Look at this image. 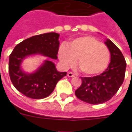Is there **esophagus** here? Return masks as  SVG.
I'll use <instances>...</instances> for the list:
<instances>
[{"mask_svg":"<svg viewBox=\"0 0 132 132\" xmlns=\"http://www.w3.org/2000/svg\"><path fill=\"white\" fill-rule=\"evenodd\" d=\"M67 76L69 77H75V75L72 72H68V73H67Z\"/></svg>","mask_w":132,"mask_h":132,"instance_id":"34e87169","label":"esophagus"}]
</instances>
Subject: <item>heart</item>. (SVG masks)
I'll use <instances>...</instances> for the list:
<instances>
[{"instance_id": "1", "label": "heart", "mask_w": 132, "mask_h": 132, "mask_svg": "<svg viewBox=\"0 0 132 132\" xmlns=\"http://www.w3.org/2000/svg\"><path fill=\"white\" fill-rule=\"evenodd\" d=\"M58 57L64 68L74 66L77 60L83 73L91 76L105 70L110 53L106 45L92 36H86L72 39L68 45L62 43L58 50Z\"/></svg>"}]
</instances>
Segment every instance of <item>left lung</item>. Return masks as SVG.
<instances>
[{
	"label": "left lung",
	"mask_w": 132,
	"mask_h": 132,
	"mask_svg": "<svg viewBox=\"0 0 132 132\" xmlns=\"http://www.w3.org/2000/svg\"><path fill=\"white\" fill-rule=\"evenodd\" d=\"M105 44L110 53V63L101 74L92 77H81L82 84L75 90L80 100L90 104H101L109 101L119 90L125 78L126 62L123 53L110 40Z\"/></svg>",
	"instance_id": "8db88e82"
}]
</instances>
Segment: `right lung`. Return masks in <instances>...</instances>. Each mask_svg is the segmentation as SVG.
<instances>
[{"label":"right lung","mask_w":132,"mask_h":132,"mask_svg":"<svg viewBox=\"0 0 132 132\" xmlns=\"http://www.w3.org/2000/svg\"><path fill=\"white\" fill-rule=\"evenodd\" d=\"M60 34L51 32L33 36L15 46L9 55V73L14 87L22 94L34 99L49 96L57 83L66 75V72H59L52 60H57L60 46ZM42 55L48 60L35 71L27 73L21 67L28 56Z\"/></svg>","instance_id":"obj_1"}]
</instances>
